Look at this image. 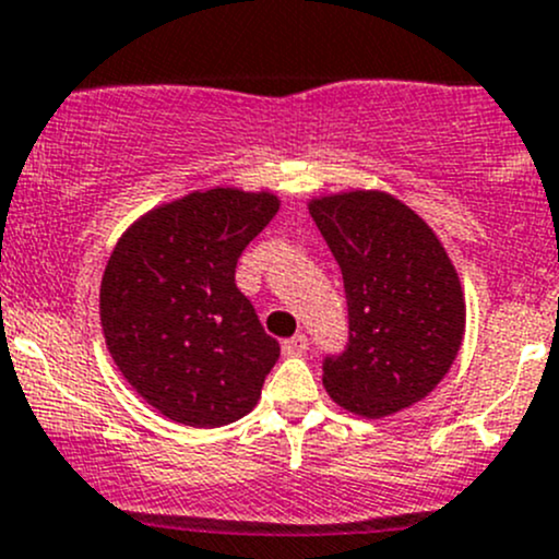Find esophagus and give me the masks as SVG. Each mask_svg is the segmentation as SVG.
Segmentation results:
<instances>
[{
    "mask_svg": "<svg viewBox=\"0 0 559 559\" xmlns=\"http://www.w3.org/2000/svg\"><path fill=\"white\" fill-rule=\"evenodd\" d=\"M307 347H309V338L304 336V333H296V336H290V338H285V342H282V353H285L287 358L304 355V353H307Z\"/></svg>",
    "mask_w": 559,
    "mask_h": 559,
    "instance_id": "1",
    "label": "esophagus"
}]
</instances>
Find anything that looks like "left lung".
I'll return each mask as SVG.
<instances>
[{
  "label": "left lung",
  "instance_id": "obj_1",
  "mask_svg": "<svg viewBox=\"0 0 559 559\" xmlns=\"http://www.w3.org/2000/svg\"><path fill=\"white\" fill-rule=\"evenodd\" d=\"M342 269L349 342L322 384L347 412L379 419L423 401L447 377L465 333V298L444 245L404 201L347 191L309 201Z\"/></svg>",
  "mask_w": 559,
  "mask_h": 559
}]
</instances>
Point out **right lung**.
<instances>
[{
	"label": "right lung",
	"instance_id": "obj_1",
	"mask_svg": "<svg viewBox=\"0 0 559 559\" xmlns=\"http://www.w3.org/2000/svg\"><path fill=\"white\" fill-rule=\"evenodd\" d=\"M277 210L269 191H193L131 223L109 255L99 290L107 349L171 423L221 428L261 399L280 344L234 272Z\"/></svg>",
	"mask_w": 559,
	"mask_h": 559
}]
</instances>
